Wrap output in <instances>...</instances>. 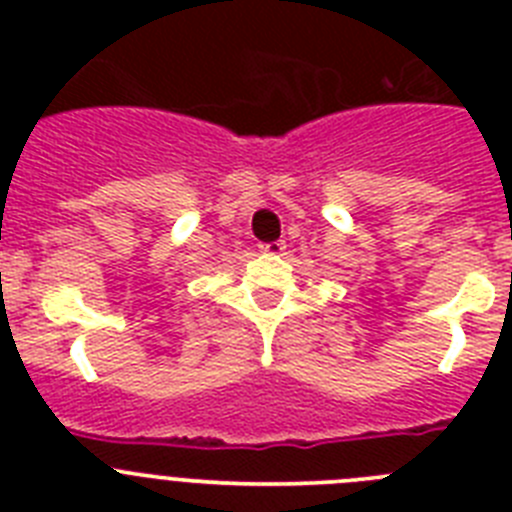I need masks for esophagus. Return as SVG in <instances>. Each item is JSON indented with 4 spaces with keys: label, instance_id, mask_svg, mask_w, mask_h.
Here are the masks:
<instances>
[{
    "label": "esophagus",
    "instance_id": "34e87169",
    "mask_svg": "<svg viewBox=\"0 0 512 512\" xmlns=\"http://www.w3.org/2000/svg\"><path fill=\"white\" fill-rule=\"evenodd\" d=\"M261 253H266V256H279V253H284V241H274V243H261Z\"/></svg>",
    "mask_w": 512,
    "mask_h": 512
}]
</instances>
